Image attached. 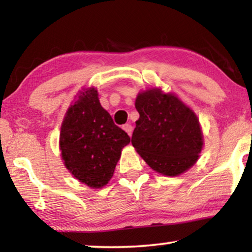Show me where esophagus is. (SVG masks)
I'll use <instances>...</instances> for the list:
<instances>
[{
  "label": "esophagus",
  "mask_w": 252,
  "mask_h": 252,
  "mask_svg": "<svg viewBox=\"0 0 252 252\" xmlns=\"http://www.w3.org/2000/svg\"><path fill=\"white\" fill-rule=\"evenodd\" d=\"M123 130L124 131H126V133H128V135L131 137V135H132V126H130V124H124L123 126Z\"/></svg>",
  "instance_id": "34e87169"
}]
</instances>
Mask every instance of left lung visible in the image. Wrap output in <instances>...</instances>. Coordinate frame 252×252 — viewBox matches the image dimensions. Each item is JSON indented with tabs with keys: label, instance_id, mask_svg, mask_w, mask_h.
<instances>
[{
	"label": "left lung",
	"instance_id": "8db88e82",
	"mask_svg": "<svg viewBox=\"0 0 252 252\" xmlns=\"http://www.w3.org/2000/svg\"><path fill=\"white\" fill-rule=\"evenodd\" d=\"M139 113L131 143L152 170L177 177L196 163L203 135L196 114L176 94L148 88L137 94Z\"/></svg>",
	"mask_w": 252,
	"mask_h": 252
}]
</instances>
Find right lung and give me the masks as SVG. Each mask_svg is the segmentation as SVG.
Wrapping results in <instances>:
<instances>
[{
  "instance_id": "obj_1",
  "label": "right lung",
  "mask_w": 252,
  "mask_h": 252,
  "mask_svg": "<svg viewBox=\"0 0 252 252\" xmlns=\"http://www.w3.org/2000/svg\"><path fill=\"white\" fill-rule=\"evenodd\" d=\"M130 143L101 106L97 89L82 88L63 116L59 149L65 167L80 183L102 189L114 176L122 149Z\"/></svg>"
}]
</instances>
